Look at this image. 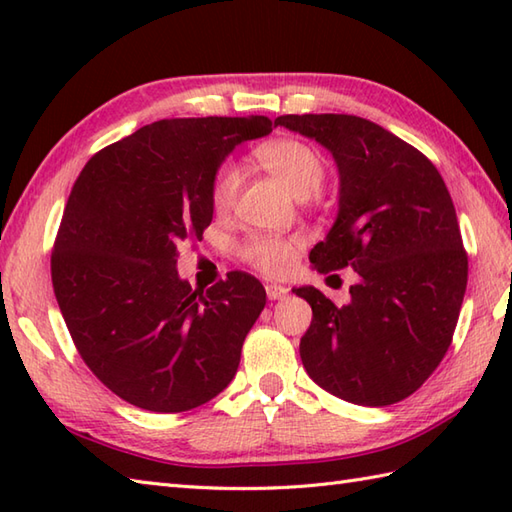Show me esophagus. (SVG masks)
Returning <instances> with one entry per match:
<instances>
[{"label":"esophagus","mask_w":512,"mask_h":512,"mask_svg":"<svg viewBox=\"0 0 512 512\" xmlns=\"http://www.w3.org/2000/svg\"><path fill=\"white\" fill-rule=\"evenodd\" d=\"M288 290H290V288L284 286V284H266V295H268L270 301H277V299H281V297H286Z\"/></svg>","instance_id":"obj_1"}]
</instances>
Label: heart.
Segmentation results:
<instances>
[{"label":"heart","mask_w":512,"mask_h":512,"mask_svg":"<svg viewBox=\"0 0 512 512\" xmlns=\"http://www.w3.org/2000/svg\"><path fill=\"white\" fill-rule=\"evenodd\" d=\"M257 160L270 176L279 180L281 187L299 200H306L321 187L325 167L321 156L299 140H275V143L257 149ZM242 171L233 162H226L217 171L213 182L215 209L226 211L237 198ZM299 248L297 239L279 237H255L246 244L244 255L250 264L268 275H279L290 268Z\"/></svg>","instance_id":"heart-1"}]
</instances>
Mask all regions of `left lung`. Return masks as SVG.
Segmentation results:
<instances>
[{
  "instance_id": "8db88e82",
  "label": "left lung",
  "mask_w": 512,
  "mask_h": 512,
  "mask_svg": "<svg viewBox=\"0 0 512 512\" xmlns=\"http://www.w3.org/2000/svg\"><path fill=\"white\" fill-rule=\"evenodd\" d=\"M275 125L317 140L339 171L336 220L310 250L319 273L354 268L350 301L292 290L312 308L299 354L332 396L385 407L411 396L447 354L469 262L438 169L385 127L347 114H288Z\"/></svg>"
}]
</instances>
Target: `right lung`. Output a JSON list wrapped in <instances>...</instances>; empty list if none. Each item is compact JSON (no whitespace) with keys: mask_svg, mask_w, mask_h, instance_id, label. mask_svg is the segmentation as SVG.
<instances>
[{"mask_svg":"<svg viewBox=\"0 0 512 512\" xmlns=\"http://www.w3.org/2000/svg\"><path fill=\"white\" fill-rule=\"evenodd\" d=\"M270 132L266 116L158 121L101 149L74 182L54 295L85 365L129 405L189 411L233 380L266 290L246 273L193 290L178 244L211 224L228 154Z\"/></svg>","mask_w":512,"mask_h":512,"instance_id":"obj_1","label":"right lung"}]
</instances>
